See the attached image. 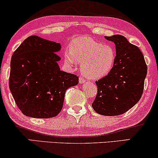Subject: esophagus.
Here are the masks:
<instances>
[{"instance_id":"34e87169","label":"esophagus","mask_w":158,"mask_h":158,"mask_svg":"<svg viewBox=\"0 0 158 158\" xmlns=\"http://www.w3.org/2000/svg\"><path fill=\"white\" fill-rule=\"evenodd\" d=\"M79 83L81 84H83L85 83V80L83 78V77H79Z\"/></svg>"}]
</instances>
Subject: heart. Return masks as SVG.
Listing matches in <instances>:
<instances>
[{
	"mask_svg": "<svg viewBox=\"0 0 158 158\" xmlns=\"http://www.w3.org/2000/svg\"><path fill=\"white\" fill-rule=\"evenodd\" d=\"M116 59L114 47L102 44L89 37H78L69 45L64 54L67 64L81 63L82 73L88 78L98 80L108 75Z\"/></svg>",
	"mask_w": 158,
	"mask_h": 158,
	"instance_id": "heart-1",
	"label": "heart"
}]
</instances>
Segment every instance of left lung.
I'll return each mask as SVG.
<instances>
[{
	"label": "left lung",
	"instance_id": "1",
	"mask_svg": "<svg viewBox=\"0 0 158 158\" xmlns=\"http://www.w3.org/2000/svg\"><path fill=\"white\" fill-rule=\"evenodd\" d=\"M105 38L115 45L116 59L109 74L96 81L97 94L92 107L102 115L116 116L125 113L141 99L147 67L140 49L124 36Z\"/></svg>",
	"mask_w": 158,
	"mask_h": 158
}]
</instances>
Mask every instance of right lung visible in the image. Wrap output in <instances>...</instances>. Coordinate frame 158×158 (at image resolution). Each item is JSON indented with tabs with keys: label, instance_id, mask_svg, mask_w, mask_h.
Segmentation results:
<instances>
[{
	"label": "right lung",
	"instance_id": "right-lung-1",
	"mask_svg": "<svg viewBox=\"0 0 158 158\" xmlns=\"http://www.w3.org/2000/svg\"><path fill=\"white\" fill-rule=\"evenodd\" d=\"M61 44L36 35L26 38L11 56L9 89L24 115L50 118L62 109L65 92L78 77L60 70Z\"/></svg>",
	"mask_w": 158,
	"mask_h": 158
}]
</instances>
